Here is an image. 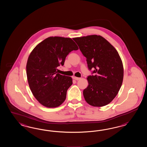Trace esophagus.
<instances>
[{"instance_id": "obj_1", "label": "esophagus", "mask_w": 147, "mask_h": 147, "mask_svg": "<svg viewBox=\"0 0 147 147\" xmlns=\"http://www.w3.org/2000/svg\"><path fill=\"white\" fill-rule=\"evenodd\" d=\"M73 79H74V80H80L81 78H78V77H76V76H74V77H73Z\"/></svg>"}]
</instances>
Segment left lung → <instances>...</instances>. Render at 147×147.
I'll list each match as a JSON object with an SVG mask.
<instances>
[{
	"mask_svg": "<svg viewBox=\"0 0 147 147\" xmlns=\"http://www.w3.org/2000/svg\"><path fill=\"white\" fill-rule=\"evenodd\" d=\"M87 59L94 76H88L87 87L83 91L85 100L94 107L111 102L119 93L123 79V66L115 47L102 36L90 35L73 38Z\"/></svg>",
	"mask_w": 147,
	"mask_h": 147,
	"instance_id": "left-lung-1",
	"label": "left lung"
}]
</instances>
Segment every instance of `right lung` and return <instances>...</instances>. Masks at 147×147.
<instances>
[{
    "instance_id": "1",
    "label": "right lung",
    "mask_w": 147,
    "mask_h": 147,
    "mask_svg": "<svg viewBox=\"0 0 147 147\" xmlns=\"http://www.w3.org/2000/svg\"><path fill=\"white\" fill-rule=\"evenodd\" d=\"M78 49L70 38L50 36L32 50L27 61V81L33 95L42 106L55 108L65 101L72 78L57 73V67L64 65L69 53Z\"/></svg>"
}]
</instances>
